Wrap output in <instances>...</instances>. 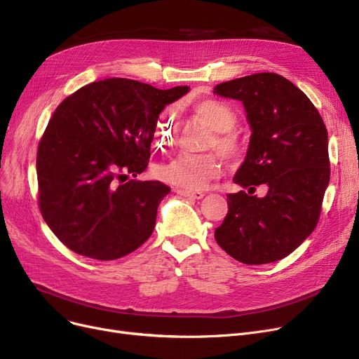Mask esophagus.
<instances>
[{"mask_svg":"<svg viewBox=\"0 0 359 359\" xmlns=\"http://www.w3.org/2000/svg\"><path fill=\"white\" fill-rule=\"evenodd\" d=\"M175 192L183 198H187V199H202L205 196L203 192H189V191H182V189H175Z\"/></svg>","mask_w":359,"mask_h":359,"instance_id":"1","label":"esophagus"}]
</instances>
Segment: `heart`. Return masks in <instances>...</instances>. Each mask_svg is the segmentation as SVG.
Masks as SVG:
<instances>
[{
    "label": "heart",
    "mask_w": 359,
    "mask_h": 359,
    "mask_svg": "<svg viewBox=\"0 0 359 359\" xmlns=\"http://www.w3.org/2000/svg\"><path fill=\"white\" fill-rule=\"evenodd\" d=\"M191 111L195 118L215 130V141H211V147H215L224 160L237 163L243 158L246 147L238 134L231 130L237 125V115L227 103L217 99H201L191 103ZM177 130L179 126L173 111L164 110L154 129L156 144L158 147L172 145ZM219 175L221 164L214 154L182 153L172 161L157 167L158 179L186 191L202 189Z\"/></svg>",
    "instance_id": "heart-1"
}]
</instances>
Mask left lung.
Instances as JSON below:
<instances>
[{
  "label": "left lung",
  "instance_id": "8db88e82",
  "mask_svg": "<svg viewBox=\"0 0 359 359\" xmlns=\"http://www.w3.org/2000/svg\"><path fill=\"white\" fill-rule=\"evenodd\" d=\"M214 93L241 100L252 126L248 156L229 194V212L215 229L219 248L246 265L287 257L316 229L330 179L327 129L311 100L275 72L218 84ZM269 187L266 197L251 195Z\"/></svg>",
  "mask_w": 359,
  "mask_h": 359
}]
</instances>
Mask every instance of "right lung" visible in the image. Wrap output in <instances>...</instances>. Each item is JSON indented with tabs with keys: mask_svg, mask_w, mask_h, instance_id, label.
<instances>
[{
	"mask_svg": "<svg viewBox=\"0 0 359 359\" xmlns=\"http://www.w3.org/2000/svg\"><path fill=\"white\" fill-rule=\"evenodd\" d=\"M187 90L106 79L56 107L37 147V198L69 250L115 260L148 240L170 187L128 177L147 168L158 115Z\"/></svg>",
	"mask_w": 359,
	"mask_h": 359,
	"instance_id": "add662e5",
	"label": "right lung"
}]
</instances>
